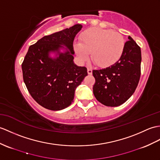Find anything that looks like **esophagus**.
<instances>
[{
  "instance_id": "obj_1",
  "label": "esophagus",
  "mask_w": 160,
  "mask_h": 160,
  "mask_svg": "<svg viewBox=\"0 0 160 160\" xmlns=\"http://www.w3.org/2000/svg\"><path fill=\"white\" fill-rule=\"evenodd\" d=\"M87 72H88V74H89V75H91L92 73V70L91 68H87Z\"/></svg>"
}]
</instances>
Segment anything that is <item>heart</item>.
Here are the masks:
<instances>
[{"label": "heart", "mask_w": 160, "mask_h": 160, "mask_svg": "<svg viewBox=\"0 0 160 160\" xmlns=\"http://www.w3.org/2000/svg\"><path fill=\"white\" fill-rule=\"evenodd\" d=\"M125 42L120 33L111 30L91 28L80 37V43L74 45V51L82 62L88 60L101 68H106L119 60L123 53Z\"/></svg>", "instance_id": "b5f03b06"}]
</instances>
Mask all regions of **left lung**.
I'll return each mask as SVG.
<instances>
[{
  "label": "left lung",
  "instance_id": "1",
  "mask_svg": "<svg viewBox=\"0 0 160 160\" xmlns=\"http://www.w3.org/2000/svg\"><path fill=\"white\" fill-rule=\"evenodd\" d=\"M125 42L121 57L108 68L92 70L95 79L93 94L106 106L116 107L125 103L134 92L140 78L141 50L130 36Z\"/></svg>",
  "mask_w": 160,
  "mask_h": 160
}]
</instances>
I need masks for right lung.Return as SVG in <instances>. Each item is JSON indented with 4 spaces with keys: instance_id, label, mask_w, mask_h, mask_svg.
<instances>
[{
    "instance_id": "1",
    "label": "right lung",
    "mask_w": 160,
    "mask_h": 160,
    "mask_svg": "<svg viewBox=\"0 0 160 160\" xmlns=\"http://www.w3.org/2000/svg\"><path fill=\"white\" fill-rule=\"evenodd\" d=\"M82 26L44 36L29 47L22 64L23 80L29 93L39 105L51 110H60L73 101L76 88L87 73L85 67L73 62V40ZM67 47L65 53L60 49ZM55 52L58 56H49Z\"/></svg>"
}]
</instances>
